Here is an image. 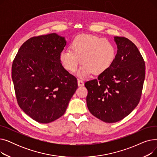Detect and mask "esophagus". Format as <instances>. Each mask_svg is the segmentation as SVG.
Masks as SVG:
<instances>
[{"label":"esophagus","mask_w":157,"mask_h":157,"mask_svg":"<svg viewBox=\"0 0 157 157\" xmlns=\"http://www.w3.org/2000/svg\"><path fill=\"white\" fill-rule=\"evenodd\" d=\"M78 84L79 86H84V81L83 79H78Z\"/></svg>","instance_id":"1"}]
</instances>
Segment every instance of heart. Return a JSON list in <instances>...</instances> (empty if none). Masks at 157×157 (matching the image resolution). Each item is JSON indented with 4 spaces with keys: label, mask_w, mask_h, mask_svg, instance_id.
Segmentation results:
<instances>
[{
    "label": "heart",
    "mask_w": 157,
    "mask_h": 157,
    "mask_svg": "<svg viewBox=\"0 0 157 157\" xmlns=\"http://www.w3.org/2000/svg\"><path fill=\"white\" fill-rule=\"evenodd\" d=\"M116 57V48L111 41L96 36L81 34L71 43V49L60 53V60L67 71L74 72L83 63L79 75L86 76L92 74H101L108 71Z\"/></svg>",
    "instance_id": "heart-1"
}]
</instances>
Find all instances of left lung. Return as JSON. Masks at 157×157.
Returning a JSON list of instances; mask_svg holds the SVG:
<instances>
[{
	"instance_id": "obj_1",
	"label": "left lung",
	"mask_w": 157,
	"mask_h": 157,
	"mask_svg": "<svg viewBox=\"0 0 157 157\" xmlns=\"http://www.w3.org/2000/svg\"><path fill=\"white\" fill-rule=\"evenodd\" d=\"M117 53L111 67L86 81L87 107L106 123L121 120L138 105L145 78V63L137 46L124 37H114Z\"/></svg>"
}]
</instances>
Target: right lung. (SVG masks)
<instances>
[{"instance_id":"add662e5","label":"right lung","mask_w":157,"mask_h":157,"mask_svg":"<svg viewBox=\"0 0 157 157\" xmlns=\"http://www.w3.org/2000/svg\"><path fill=\"white\" fill-rule=\"evenodd\" d=\"M65 44L64 37L55 33L32 37L21 45L13 62L18 104L39 123H50L63 115L78 88L76 78L60 60Z\"/></svg>"}]
</instances>
